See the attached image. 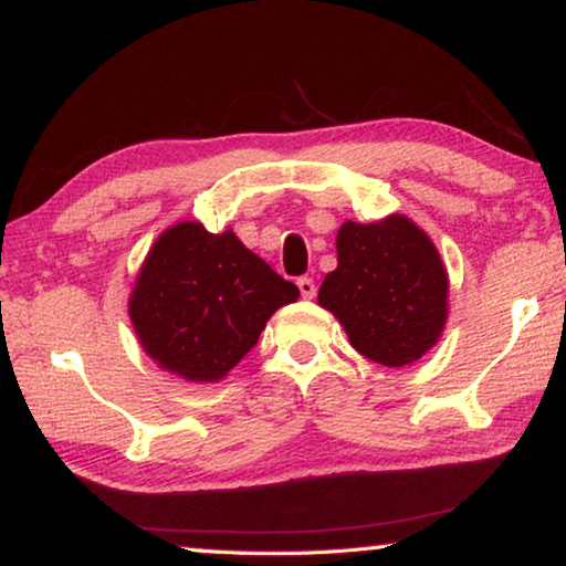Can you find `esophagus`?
<instances>
[{
    "instance_id": "obj_1",
    "label": "esophagus",
    "mask_w": 566,
    "mask_h": 566,
    "mask_svg": "<svg viewBox=\"0 0 566 566\" xmlns=\"http://www.w3.org/2000/svg\"><path fill=\"white\" fill-rule=\"evenodd\" d=\"M296 286H300L304 300H314V294H317V284H314L312 276H302V280L296 282Z\"/></svg>"
}]
</instances>
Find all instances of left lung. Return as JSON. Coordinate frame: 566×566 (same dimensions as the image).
Instances as JSON below:
<instances>
[{"instance_id": "1", "label": "left lung", "mask_w": 566, "mask_h": 566, "mask_svg": "<svg viewBox=\"0 0 566 566\" xmlns=\"http://www.w3.org/2000/svg\"><path fill=\"white\" fill-rule=\"evenodd\" d=\"M364 357L405 367L434 347L449 314V276L424 229L405 214L344 222L337 270L317 296Z\"/></svg>"}]
</instances>
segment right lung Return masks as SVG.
I'll return each mask as SVG.
<instances>
[{
  "mask_svg": "<svg viewBox=\"0 0 566 566\" xmlns=\"http://www.w3.org/2000/svg\"><path fill=\"white\" fill-rule=\"evenodd\" d=\"M300 290L227 229L202 222L165 229L129 294L137 339L159 369L187 381H219L254 347L272 314Z\"/></svg>",
  "mask_w": 566,
  "mask_h": 566,
  "instance_id": "right-lung-1",
  "label": "right lung"
}]
</instances>
